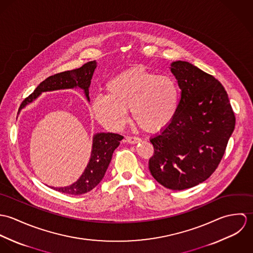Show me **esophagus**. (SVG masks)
<instances>
[{"instance_id":"esophagus-1","label":"esophagus","mask_w":253,"mask_h":253,"mask_svg":"<svg viewBox=\"0 0 253 253\" xmlns=\"http://www.w3.org/2000/svg\"><path fill=\"white\" fill-rule=\"evenodd\" d=\"M126 142L129 143V144H136V143H138V142L141 141L140 138L135 137V136H126Z\"/></svg>"}]
</instances>
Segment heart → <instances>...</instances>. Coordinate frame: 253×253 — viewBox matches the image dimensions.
<instances>
[{
	"mask_svg": "<svg viewBox=\"0 0 253 253\" xmlns=\"http://www.w3.org/2000/svg\"><path fill=\"white\" fill-rule=\"evenodd\" d=\"M106 95H96L91 113L106 128L120 130L127 121V110L138 126L158 132L175 118L180 105V88L170 76L141 68L120 73L105 84Z\"/></svg>",
	"mask_w": 253,
	"mask_h": 253,
	"instance_id": "b5f03b06",
	"label": "heart"
}]
</instances>
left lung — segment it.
Segmentation results:
<instances>
[{"label": "left lung", "instance_id": "obj_1", "mask_svg": "<svg viewBox=\"0 0 253 253\" xmlns=\"http://www.w3.org/2000/svg\"><path fill=\"white\" fill-rule=\"evenodd\" d=\"M181 89L174 120L151 138L153 177L164 187L184 190L216 169L234 131L236 117L227 91L213 76L186 61L171 63Z\"/></svg>", "mask_w": 253, "mask_h": 253}]
</instances>
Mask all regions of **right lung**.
I'll return each instance as SVG.
<instances>
[{
    "instance_id": "right-lung-1",
    "label": "right lung",
    "mask_w": 253,
    "mask_h": 253,
    "mask_svg": "<svg viewBox=\"0 0 253 253\" xmlns=\"http://www.w3.org/2000/svg\"><path fill=\"white\" fill-rule=\"evenodd\" d=\"M95 68L96 61L93 60L86 62L78 69L57 73L46 78L37 86L34 92H32L22 101L19 110L32 102L43 91L73 88L77 86L84 90V94L87 100H89L88 87ZM123 138L124 136L120 134L110 132H102L94 135L89 163L80 179L70 186L53 189L69 195H82L92 190L104 177L112 159V155Z\"/></svg>"
}]
</instances>
